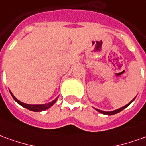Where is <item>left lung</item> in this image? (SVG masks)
I'll use <instances>...</instances> for the list:
<instances>
[{
  "label": "left lung",
  "mask_w": 146,
  "mask_h": 146,
  "mask_svg": "<svg viewBox=\"0 0 146 146\" xmlns=\"http://www.w3.org/2000/svg\"><path fill=\"white\" fill-rule=\"evenodd\" d=\"M135 98H136V97L133 98V100H131V101H130L129 104H127L126 105H125L124 107H122V108H120L117 109V110H115V111H104L99 110V109L95 108H94V109H95V110H96L97 111L100 112V113H101V114H104V115H115V114H117V113H119V112L122 111L123 109H125L126 108H127V107H128V106H129V105H130V104H131V103H132V102L134 100H135Z\"/></svg>",
  "instance_id": "8db88e82"
}]
</instances>
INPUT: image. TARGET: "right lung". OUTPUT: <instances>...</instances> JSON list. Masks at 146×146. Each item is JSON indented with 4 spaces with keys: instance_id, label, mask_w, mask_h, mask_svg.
I'll return each instance as SVG.
<instances>
[{
    "instance_id": "obj_1",
    "label": "right lung",
    "mask_w": 146,
    "mask_h": 146,
    "mask_svg": "<svg viewBox=\"0 0 146 146\" xmlns=\"http://www.w3.org/2000/svg\"><path fill=\"white\" fill-rule=\"evenodd\" d=\"M10 92V93L12 95V96L13 98L16 100V103H18L19 104L21 105L22 107L23 108H27V110H29V111H35V112H39V111H45V110H46V109L50 108L51 106L55 104V102L57 101V100H58V98L57 97L55 100H54L53 101L50 102L48 104H25V103H23V102L20 101L19 100H17L15 96H14V95L12 93V92L9 90Z\"/></svg>"
}]
</instances>
